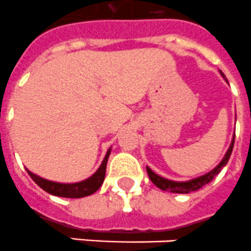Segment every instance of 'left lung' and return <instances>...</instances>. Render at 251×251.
<instances>
[{
  "mask_svg": "<svg viewBox=\"0 0 251 251\" xmlns=\"http://www.w3.org/2000/svg\"><path fill=\"white\" fill-rule=\"evenodd\" d=\"M221 75L225 77V75H223L222 71H221ZM233 143H235V135H233L232 142H231V144H229L228 151H226V154H225V157H223L222 161H221L220 163H218V165H217L213 170H212V171H209L208 174L203 175V176H199V177H197V178H193V180L182 181V182H180V181L168 180V178L162 177V176H159V175L154 174V172L151 171L149 167H147V172H148V176H149V178H151V182H153V184H154L157 187H159L161 190L171 191V193H177V194H187V193H190V191H195V190H198V189L203 187L204 185L208 184V182H210V181L216 177L217 175L220 174L221 170H222V168L227 165V162H228L229 157H231V153H232Z\"/></svg>",
  "mask_w": 251,
  "mask_h": 251,
  "instance_id": "left-lung-1",
  "label": "left lung"
}]
</instances>
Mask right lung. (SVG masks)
<instances>
[{
	"instance_id": "obj_1",
	"label": "right lung",
	"mask_w": 251,
	"mask_h": 251,
	"mask_svg": "<svg viewBox=\"0 0 251 251\" xmlns=\"http://www.w3.org/2000/svg\"><path fill=\"white\" fill-rule=\"evenodd\" d=\"M111 154V148L107 151L106 157L103 159L102 165L100 168L94 172L89 178H86L80 182H75V184H61V182H54V181L46 180L43 177H39L29 170H26L33 181L39 187H42L44 191L56 195V197H62V198H84L88 195L96 193L100 186H102L103 181H104V176H106V167H107V161Z\"/></svg>"
}]
</instances>
